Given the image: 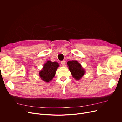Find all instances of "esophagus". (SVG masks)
Wrapping results in <instances>:
<instances>
[{
    "label": "esophagus",
    "instance_id": "obj_1",
    "mask_svg": "<svg viewBox=\"0 0 122 122\" xmlns=\"http://www.w3.org/2000/svg\"><path fill=\"white\" fill-rule=\"evenodd\" d=\"M61 64H62L63 66H64L65 64V61L64 60L61 61Z\"/></svg>",
    "mask_w": 122,
    "mask_h": 122
}]
</instances>
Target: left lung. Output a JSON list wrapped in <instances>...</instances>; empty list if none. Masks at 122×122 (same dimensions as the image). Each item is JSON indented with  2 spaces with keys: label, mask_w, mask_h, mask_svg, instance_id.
Returning <instances> with one entry per match:
<instances>
[{
  "label": "left lung",
  "mask_w": 122,
  "mask_h": 122,
  "mask_svg": "<svg viewBox=\"0 0 122 122\" xmlns=\"http://www.w3.org/2000/svg\"><path fill=\"white\" fill-rule=\"evenodd\" d=\"M67 65L73 77L76 80H80L84 75L85 70L77 61H69L67 62Z\"/></svg>",
  "instance_id": "obj_1"
}]
</instances>
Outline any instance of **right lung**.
Segmentation results:
<instances>
[{"label":"right lung","instance_id":"1","mask_svg":"<svg viewBox=\"0 0 122 122\" xmlns=\"http://www.w3.org/2000/svg\"><path fill=\"white\" fill-rule=\"evenodd\" d=\"M59 64L56 62L47 61L44 64L42 69L39 72L40 78L42 80L48 82L54 77Z\"/></svg>","mask_w":122,"mask_h":122}]
</instances>
